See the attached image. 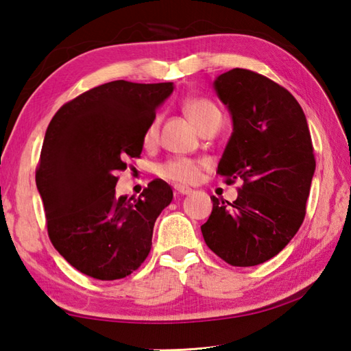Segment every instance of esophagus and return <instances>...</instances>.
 Masks as SVG:
<instances>
[{
  "label": "esophagus",
  "mask_w": 351,
  "mask_h": 351,
  "mask_svg": "<svg viewBox=\"0 0 351 351\" xmlns=\"http://www.w3.org/2000/svg\"><path fill=\"white\" fill-rule=\"evenodd\" d=\"M173 189H175L176 195H181V196H187L193 193V190L190 187H184V185H175Z\"/></svg>",
  "instance_id": "obj_1"
}]
</instances>
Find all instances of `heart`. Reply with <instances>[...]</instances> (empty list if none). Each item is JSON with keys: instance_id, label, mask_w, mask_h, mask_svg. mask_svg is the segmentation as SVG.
Segmentation results:
<instances>
[{"instance_id": "heart-1", "label": "heart", "mask_w": 351, "mask_h": 351, "mask_svg": "<svg viewBox=\"0 0 351 351\" xmlns=\"http://www.w3.org/2000/svg\"><path fill=\"white\" fill-rule=\"evenodd\" d=\"M184 111L197 130L202 128V126H205L206 123H211L214 121L221 119V113L217 108V106H215L213 101L205 99V98L187 99L184 102ZM158 126H160L158 117H154L151 123L146 126L145 134H143V143L146 146H151L155 143L156 137H158ZM158 171L162 178H166L169 181L190 184L197 180L199 164L187 158H175L164 162L158 169Z\"/></svg>"}]
</instances>
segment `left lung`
<instances>
[{
    "mask_svg": "<svg viewBox=\"0 0 351 351\" xmlns=\"http://www.w3.org/2000/svg\"><path fill=\"white\" fill-rule=\"evenodd\" d=\"M213 86L232 119L217 173L244 185L228 206L213 196L200 229L228 264L258 265L278 255L304 219L315 171L306 116L287 88L256 72L235 68Z\"/></svg>",
    "mask_w": 351,
    "mask_h": 351,
    "instance_id": "left-lung-1",
    "label": "left lung"
}]
</instances>
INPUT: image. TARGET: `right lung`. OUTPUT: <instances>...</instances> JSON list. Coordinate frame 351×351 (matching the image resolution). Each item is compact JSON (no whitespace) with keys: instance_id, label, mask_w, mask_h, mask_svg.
I'll list each match as a JSON object with an SVG mask.
<instances>
[{"instance_id":"obj_1","label":"right lung","mask_w":351,"mask_h":351,"mask_svg":"<svg viewBox=\"0 0 351 351\" xmlns=\"http://www.w3.org/2000/svg\"><path fill=\"white\" fill-rule=\"evenodd\" d=\"M173 88L111 81L64 104L48 125L36 185L51 243L83 274L122 279L151 252L155 220L173 191L155 180L138 197H117L116 171L143 151L146 126Z\"/></svg>"}]
</instances>
